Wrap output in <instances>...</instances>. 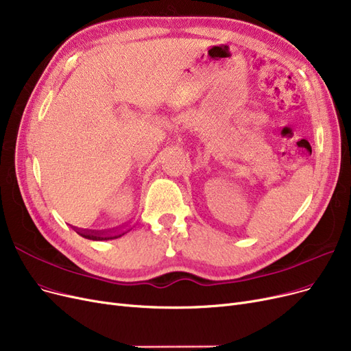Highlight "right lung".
I'll use <instances>...</instances> for the list:
<instances>
[{"label": "right lung", "mask_w": 351, "mask_h": 351, "mask_svg": "<svg viewBox=\"0 0 351 351\" xmlns=\"http://www.w3.org/2000/svg\"><path fill=\"white\" fill-rule=\"evenodd\" d=\"M79 235H82L83 238H87V239H93V241H106V239H114V238H119L121 235H125L128 231H103V232H96V231H83V230H77L75 231Z\"/></svg>", "instance_id": "obj_1"}]
</instances>
